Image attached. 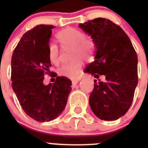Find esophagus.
<instances>
[{
    "label": "esophagus",
    "instance_id": "esophagus-1",
    "mask_svg": "<svg viewBox=\"0 0 148 148\" xmlns=\"http://www.w3.org/2000/svg\"><path fill=\"white\" fill-rule=\"evenodd\" d=\"M78 82H79V80H78V79H76V80H73V82H72V86H73V87H75Z\"/></svg>",
    "mask_w": 148,
    "mask_h": 148
}]
</instances>
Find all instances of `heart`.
<instances>
[{"instance_id":"heart-1","label":"heart","mask_w":148,"mask_h":148,"mask_svg":"<svg viewBox=\"0 0 148 148\" xmlns=\"http://www.w3.org/2000/svg\"><path fill=\"white\" fill-rule=\"evenodd\" d=\"M58 40L64 47H70L71 52L70 62L64 64L58 69V74L66 78H76L82 67V61L79 57L89 60L92 58L95 49V44L91 38L84 37V33L75 28H66L57 35ZM48 57L52 64L58 65L60 62L59 49L55 43L48 45Z\"/></svg>"}]
</instances>
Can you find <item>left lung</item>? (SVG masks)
Here are the masks:
<instances>
[{
  "mask_svg": "<svg viewBox=\"0 0 148 148\" xmlns=\"http://www.w3.org/2000/svg\"><path fill=\"white\" fill-rule=\"evenodd\" d=\"M78 26L95 44V60L84 73L95 78L105 76L104 82L94 81L90 108L100 119H118L131 106L138 84L136 53L124 30L108 19L95 18Z\"/></svg>",
  "mask_w": 148,
  "mask_h": 148,
  "instance_id": "left-lung-1",
  "label": "left lung"
}]
</instances>
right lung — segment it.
Listing matches in <instances>:
<instances>
[{
    "label": "right lung",
    "mask_w": 148,
    "mask_h": 148,
    "mask_svg": "<svg viewBox=\"0 0 148 148\" xmlns=\"http://www.w3.org/2000/svg\"><path fill=\"white\" fill-rule=\"evenodd\" d=\"M54 26L40 24L23 34L12 56V87L23 111L35 121H50L66 107L72 82L56 77L54 84L44 85V74L51 62L48 45Z\"/></svg>",
    "instance_id": "obj_1"
}]
</instances>
